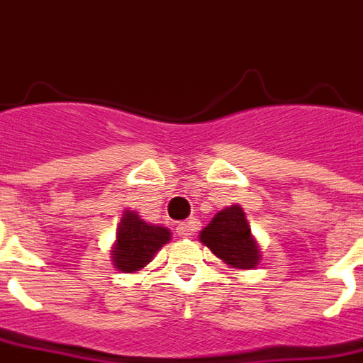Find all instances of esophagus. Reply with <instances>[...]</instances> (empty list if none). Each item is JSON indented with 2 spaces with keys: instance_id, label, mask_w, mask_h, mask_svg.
Instances as JSON below:
<instances>
[{
  "instance_id": "1",
  "label": "esophagus",
  "mask_w": 363,
  "mask_h": 363,
  "mask_svg": "<svg viewBox=\"0 0 363 363\" xmlns=\"http://www.w3.org/2000/svg\"><path fill=\"white\" fill-rule=\"evenodd\" d=\"M194 232V222H181V224H177V234L181 235V238H189Z\"/></svg>"
}]
</instances>
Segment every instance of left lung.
Here are the masks:
<instances>
[{"instance_id": "left-lung-1", "label": "left lung", "mask_w": 363, "mask_h": 363, "mask_svg": "<svg viewBox=\"0 0 363 363\" xmlns=\"http://www.w3.org/2000/svg\"><path fill=\"white\" fill-rule=\"evenodd\" d=\"M200 242L220 259L240 269H252L259 261L257 243L252 238V230L240 206H230L218 212L200 232Z\"/></svg>"}]
</instances>
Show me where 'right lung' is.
Instances as JSON below:
<instances>
[{
    "mask_svg": "<svg viewBox=\"0 0 363 363\" xmlns=\"http://www.w3.org/2000/svg\"><path fill=\"white\" fill-rule=\"evenodd\" d=\"M171 240V232L161 225L143 222L135 212H125L118 228L113 247V263L120 271H138L145 267L155 253Z\"/></svg>",
    "mask_w": 363,
    "mask_h": 363,
    "instance_id": "1",
    "label": "right lung"
}]
</instances>
